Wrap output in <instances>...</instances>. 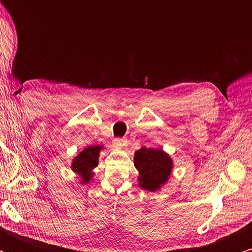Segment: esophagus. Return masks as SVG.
Returning a JSON list of instances; mask_svg holds the SVG:
<instances>
[{
    "label": "esophagus",
    "mask_w": 252,
    "mask_h": 252,
    "mask_svg": "<svg viewBox=\"0 0 252 252\" xmlns=\"http://www.w3.org/2000/svg\"><path fill=\"white\" fill-rule=\"evenodd\" d=\"M114 146L116 147V148H124V147L126 146V140H124V138H115L114 140Z\"/></svg>",
    "instance_id": "34e87169"
}]
</instances>
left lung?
<instances>
[{
  "label": "left lung",
  "instance_id": "obj_1",
  "mask_svg": "<svg viewBox=\"0 0 252 252\" xmlns=\"http://www.w3.org/2000/svg\"><path fill=\"white\" fill-rule=\"evenodd\" d=\"M135 168L138 170L137 182L142 189L158 192L169 180L174 162L168 153L161 148L142 147L134 154Z\"/></svg>",
  "mask_w": 252,
  "mask_h": 252
}]
</instances>
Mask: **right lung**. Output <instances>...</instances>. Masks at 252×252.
<instances>
[{
	"label": "right lung",
	"instance_id": "obj_1",
	"mask_svg": "<svg viewBox=\"0 0 252 252\" xmlns=\"http://www.w3.org/2000/svg\"><path fill=\"white\" fill-rule=\"evenodd\" d=\"M103 149V146L86 147L82 152L78 153L72 160L71 169L78 175L82 185H88L94 180V170L98 166L99 153Z\"/></svg>",
	"mask_w": 252,
	"mask_h": 252
}]
</instances>
